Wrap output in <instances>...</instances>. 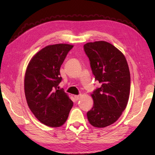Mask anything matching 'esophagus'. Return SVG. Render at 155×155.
<instances>
[{"mask_svg": "<svg viewBox=\"0 0 155 155\" xmlns=\"http://www.w3.org/2000/svg\"><path fill=\"white\" fill-rule=\"evenodd\" d=\"M79 98H80V96L79 95L74 96V99L76 100V101H78V100H79Z\"/></svg>", "mask_w": 155, "mask_h": 155, "instance_id": "esophagus-1", "label": "esophagus"}]
</instances>
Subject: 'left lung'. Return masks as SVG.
Segmentation results:
<instances>
[{
  "label": "left lung",
  "instance_id": "left-lung-1",
  "mask_svg": "<svg viewBox=\"0 0 155 155\" xmlns=\"http://www.w3.org/2000/svg\"><path fill=\"white\" fill-rule=\"evenodd\" d=\"M95 80L101 86L91 94L94 106L87 111L90 124L103 128L117 121L127 105L130 76L125 57L118 49L104 41L83 46Z\"/></svg>",
  "mask_w": 155,
  "mask_h": 155
}]
</instances>
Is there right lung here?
<instances>
[{
	"instance_id": "add662e5",
	"label": "right lung",
	"mask_w": 155,
	"mask_h": 155,
	"mask_svg": "<svg viewBox=\"0 0 155 155\" xmlns=\"http://www.w3.org/2000/svg\"><path fill=\"white\" fill-rule=\"evenodd\" d=\"M73 46L59 44L46 46L34 55L25 77V93L28 106L39 121L59 127L68 119L73 106L63 89L60 68Z\"/></svg>"
}]
</instances>
